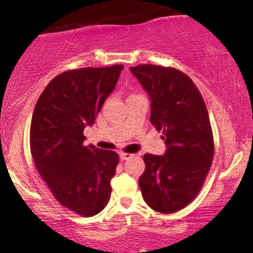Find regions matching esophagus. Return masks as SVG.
I'll return each instance as SVG.
<instances>
[{"label": "esophagus", "mask_w": 253, "mask_h": 253, "mask_svg": "<svg viewBox=\"0 0 253 253\" xmlns=\"http://www.w3.org/2000/svg\"><path fill=\"white\" fill-rule=\"evenodd\" d=\"M133 154H130V153H124V152H121L120 153V159L122 161H124V160H127V159H130L131 157H132Z\"/></svg>", "instance_id": "34e87169"}]
</instances>
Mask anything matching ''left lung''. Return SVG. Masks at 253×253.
I'll return each mask as SVG.
<instances>
[{
  "mask_svg": "<svg viewBox=\"0 0 253 253\" xmlns=\"http://www.w3.org/2000/svg\"><path fill=\"white\" fill-rule=\"evenodd\" d=\"M151 98V123L165 134V155L145 154L139 186L145 203L160 213H175L196 198L212 166L214 140L199 89L171 67H131Z\"/></svg>",
  "mask_w": 253,
  "mask_h": 253,
  "instance_id": "8db88e82",
  "label": "left lung"
}]
</instances>
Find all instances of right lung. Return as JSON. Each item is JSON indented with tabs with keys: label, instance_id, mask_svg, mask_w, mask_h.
I'll return each mask as SVG.
<instances>
[{
	"label": "right lung",
	"instance_id": "right-lung-1",
	"mask_svg": "<svg viewBox=\"0 0 253 253\" xmlns=\"http://www.w3.org/2000/svg\"><path fill=\"white\" fill-rule=\"evenodd\" d=\"M124 65L82 68L57 75L34 108L30 147L34 165L61 205L85 217L109 202L119 154L84 146V129L115 88Z\"/></svg>",
	"mask_w": 253,
	"mask_h": 253
}]
</instances>
